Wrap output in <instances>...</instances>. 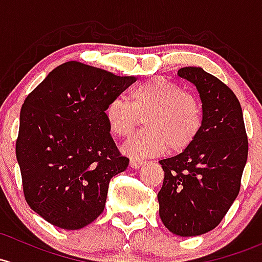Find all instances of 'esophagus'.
<instances>
[{"instance_id": "esophagus-1", "label": "esophagus", "mask_w": 262, "mask_h": 262, "mask_svg": "<svg viewBox=\"0 0 262 262\" xmlns=\"http://www.w3.org/2000/svg\"><path fill=\"white\" fill-rule=\"evenodd\" d=\"M144 164V161L143 159H139V158H132L130 159V167L132 168H136V169H138Z\"/></svg>"}]
</instances>
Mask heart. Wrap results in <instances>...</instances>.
I'll use <instances>...</instances> for the list:
<instances>
[{
  "mask_svg": "<svg viewBox=\"0 0 262 262\" xmlns=\"http://www.w3.org/2000/svg\"><path fill=\"white\" fill-rule=\"evenodd\" d=\"M104 115L109 130L119 138H128L143 119L147 130L124 147V152L133 157L159 156L168 147L181 152L196 140L203 123L196 96L166 79H153L137 86L129 94V101L112 99Z\"/></svg>",
  "mask_w": 262,
  "mask_h": 262,
  "instance_id": "1",
  "label": "heart"
}]
</instances>
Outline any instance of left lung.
Returning <instances> with one entry per match:
<instances>
[{
    "label": "left lung",
    "mask_w": 262,
    "mask_h": 262,
    "mask_svg": "<svg viewBox=\"0 0 262 262\" xmlns=\"http://www.w3.org/2000/svg\"><path fill=\"white\" fill-rule=\"evenodd\" d=\"M178 76L196 86L203 123L189 147L159 161L164 180L158 202L168 230L189 237L213 230L235 202L249 142L240 101L227 85L194 66L180 69Z\"/></svg>",
    "instance_id": "left-lung-1"
}]
</instances>
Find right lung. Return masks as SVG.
Returning a JSON list of instances; mask_svg holds the SVG:
<instances>
[{
    "instance_id": "obj_1",
    "label": "right lung",
    "mask_w": 262,
    "mask_h": 262,
    "mask_svg": "<svg viewBox=\"0 0 262 262\" xmlns=\"http://www.w3.org/2000/svg\"><path fill=\"white\" fill-rule=\"evenodd\" d=\"M136 80L69 61L25 99L16 158L26 202L49 224L80 230L104 211L110 180L129 164L104 112Z\"/></svg>"
}]
</instances>
